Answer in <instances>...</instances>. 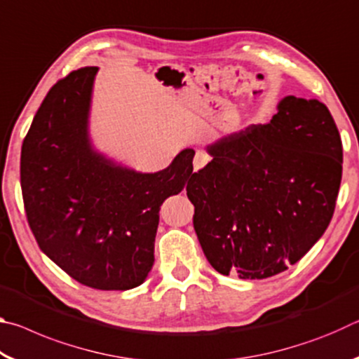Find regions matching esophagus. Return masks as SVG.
<instances>
[{
    "label": "esophagus",
    "mask_w": 359,
    "mask_h": 359,
    "mask_svg": "<svg viewBox=\"0 0 359 359\" xmlns=\"http://www.w3.org/2000/svg\"><path fill=\"white\" fill-rule=\"evenodd\" d=\"M209 161H210V156L205 154V151H196V155H194V158H193L194 171H199V169H203Z\"/></svg>",
    "instance_id": "34e87169"
}]
</instances>
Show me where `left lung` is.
Here are the masks:
<instances>
[{
	"label": "left lung",
	"mask_w": 359,
	"mask_h": 359,
	"mask_svg": "<svg viewBox=\"0 0 359 359\" xmlns=\"http://www.w3.org/2000/svg\"><path fill=\"white\" fill-rule=\"evenodd\" d=\"M266 125L208 147L187 196L193 226L215 271L267 278L287 271L330 224L342 180V141L318 100L287 96Z\"/></svg>",
	"instance_id": "left-lung-1"
}]
</instances>
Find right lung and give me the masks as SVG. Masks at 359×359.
Here are the masks:
<instances>
[{
    "mask_svg": "<svg viewBox=\"0 0 359 359\" xmlns=\"http://www.w3.org/2000/svg\"><path fill=\"white\" fill-rule=\"evenodd\" d=\"M96 66L48 90L22 145L27 220L42 252L85 287L130 290L154 266L160 208L190 184L193 149L163 171L136 172L92 149L88 112Z\"/></svg>",
    "mask_w": 359,
    "mask_h": 359,
    "instance_id": "1",
    "label": "right lung"
}]
</instances>
